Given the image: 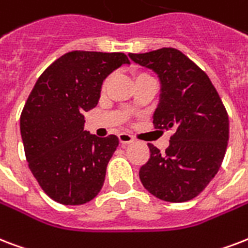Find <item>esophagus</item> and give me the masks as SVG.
I'll list each match as a JSON object with an SVG mask.
<instances>
[{
	"label": "esophagus",
	"mask_w": 248,
	"mask_h": 248,
	"mask_svg": "<svg viewBox=\"0 0 248 248\" xmlns=\"http://www.w3.org/2000/svg\"><path fill=\"white\" fill-rule=\"evenodd\" d=\"M118 139H120V141L122 144H128V143H132V141H134V138H132L130 134H127V132H121L120 135H118Z\"/></svg>",
	"instance_id": "esophagus-1"
}]
</instances>
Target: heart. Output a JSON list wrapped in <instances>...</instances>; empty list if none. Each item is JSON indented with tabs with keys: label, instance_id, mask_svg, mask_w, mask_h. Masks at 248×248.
<instances>
[{
	"label": "heart",
	"instance_id": "1",
	"mask_svg": "<svg viewBox=\"0 0 248 248\" xmlns=\"http://www.w3.org/2000/svg\"><path fill=\"white\" fill-rule=\"evenodd\" d=\"M144 77H149V75H147V74H143V73H140V74H138L137 77H135V79H139V78H144ZM108 82H109V79H107V80H105V82H104V84H103V90H105V88H107V86H108Z\"/></svg>",
	"mask_w": 248,
	"mask_h": 248
}]
</instances>
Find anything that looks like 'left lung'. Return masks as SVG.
<instances>
[{"label":"left lung","mask_w":248,"mask_h":248,"mask_svg":"<svg viewBox=\"0 0 248 248\" xmlns=\"http://www.w3.org/2000/svg\"><path fill=\"white\" fill-rule=\"evenodd\" d=\"M128 56L154 70L161 83L155 128L174 130L165 152L148 144L151 156L139 170L141 183L165 202L194 199L222 164L229 140L228 111L207 74L178 49Z\"/></svg>","instance_id":"1"}]
</instances>
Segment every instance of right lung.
<instances>
[{"label":"right lung","mask_w":248,"mask_h":248,"mask_svg":"<svg viewBox=\"0 0 248 248\" xmlns=\"http://www.w3.org/2000/svg\"><path fill=\"white\" fill-rule=\"evenodd\" d=\"M124 63H130L124 53H66L28 96L20 114L24 154L36 181L57 203H88L103 187L118 138L86 131L83 114L99 103L104 79Z\"/></svg>","instance_id":"add662e5"}]
</instances>
